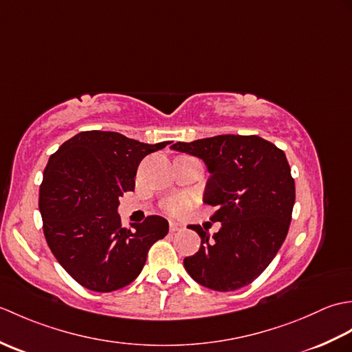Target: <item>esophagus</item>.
Here are the masks:
<instances>
[{
  "label": "esophagus",
  "mask_w": 352,
  "mask_h": 352,
  "mask_svg": "<svg viewBox=\"0 0 352 352\" xmlns=\"http://www.w3.org/2000/svg\"><path fill=\"white\" fill-rule=\"evenodd\" d=\"M180 230H183L182 223H178L175 221H170L169 222V231H170V233H175V231H180Z\"/></svg>",
  "instance_id": "obj_1"
}]
</instances>
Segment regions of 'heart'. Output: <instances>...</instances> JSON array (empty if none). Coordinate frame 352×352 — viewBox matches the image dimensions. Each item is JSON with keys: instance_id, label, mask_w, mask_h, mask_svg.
Wrapping results in <instances>:
<instances>
[{"instance_id": "1", "label": "heart", "mask_w": 352, "mask_h": 352, "mask_svg": "<svg viewBox=\"0 0 352 352\" xmlns=\"http://www.w3.org/2000/svg\"><path fill=\"white\" fill-rule=\"evenodd\" d=\"M190 207V199L188 197H175L170 198L164 204V210L170 214H183Z\"/></svg>"}]
</instances>
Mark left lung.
I'll list each match as a JSON object with an SVG mask.
<instances>
[{"label": "left lung", "mask_w": 352, "mask_h": 352, "mask_svg": "<svg viewBox=\"0 0 352 352\" xmlns=\"http://www.w3.org/2000/svg\"><path fill=\"white\" fill-rule=\"evenodd\" d=\"M203 159L210 178L204 203L216 207L212 222L222 227L201 237L184 267L204 287L231 292L251 284L271 263L287 236L295 204V180L283 149L258 136H221L170 146Z\"/></svg>", "instance_id": "obj_1"}]
</instances>
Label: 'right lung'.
I'll return each instance as SVG.
<instances>
[{
	"label": "right lung",
	"mask_w": 352,
	"mask_h": 352,
	"mask_svg": "<svg viewBox=\"0 0 352 352\" xmlns=\"http://www.w3.org/2000/svg\"><path fill=\"white\" fill-rule=\"evenodd\" d=\"M169 142L149 145L115 131H81L50 157L39 189L43 234L58 263L81 286L113 292L144 267L168 221L146 216L124 228L119 197L134 190L142 159Z\"/></svg>",
	"instance_id": "add662e5"
}]
</instances>
